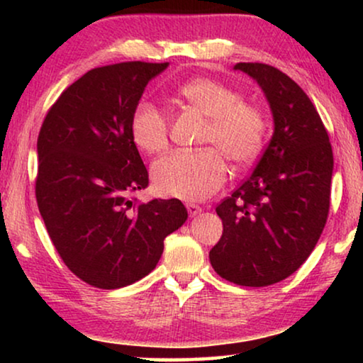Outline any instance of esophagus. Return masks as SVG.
<instances>
[{"instance_id":"34e87169","label":"esophagus","mask_w":363,"mask_h":363,"mask_svg":"<svg viewBox=\"0 0 363 363\" xmlns=\"http://www.w3.org/2000/svg\"><path fill=\"white\" fill-rule=\"evenodd\" d=\"M186 210H188V215H190V216L193 218V216L200 215V213L203 211V208L195 205V203H186Z\"/></svg>"}]
</instances>
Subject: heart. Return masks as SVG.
I'll return each mask as SVG.
<instances>
[{
  "mask_svg": "<svg viewBox=\"0 0 363 363\" xmlns=\"http://www.w3.org/2000/svg\"><path fill=\"white\" fill-rule=\"evenodd\" d=\"M180 96L208 117L203 143L215 145L236 165L259 155L266 123L255 107L241 104L240 94L208 77L191 79L178 89ZM130 135L147 153H162L168 147V122L155 104L143 101L133 108ZM225 157L216 148L175 152L155 162L152 178L163 195L182 200H205L226 180Z\"/></svg>",
  "mask_w": 363,
  "mask_h": 363,
  "instance_id": "1",
  "label": "heart"
}]
</instances>
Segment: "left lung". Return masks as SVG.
<instances>
[{"label": "left lung", "mask_w": 363, "mask_h": 363, "mask_svg": "<svg viewBox=\"0 0 363 363\" xmlns=\"http://www.w3.org/2000/svg\"><path fill=\"white\" fill-rule=\"evenodd\" d=\"M233 69L264 92L274 132L255 172L216 206L223 236L210 262L223 279L264 287L299 269L319 241L334 155L314 104L289 76L259 62Z\"/></svg>", "instance_id": "1"}]
</instances>
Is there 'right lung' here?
Returning a JSON list of instances; mask_svg holds the SVG:
<instances>
[{
	"label": "right lung",
	"instance_id": "obj_1",
	"mask_svg": "<svg viewBox=\"0 0 363 363\" xmlns=\"http://www.w3.org/2000/svg\"><path fill=\"white\" fill-rule=\"evenodd\" d=\"M167 67L133 61L92 69L61 94L39 132V213L66 266L94 287L118 289L145 277L163 240L188 218L177 198H132L148 185V172L130 117Z\"/></svg>",
	"mask_w": 363,
	"mask_h": 363
}]
</instances>
